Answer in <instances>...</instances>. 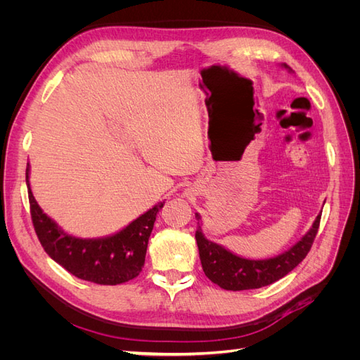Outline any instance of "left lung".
<instances>
[{"label":"left lung","mask_w":360,"mask_h":360,"mask_svg":"<svg viewBox=\"0 0 360 360\" xmlns=\"http://www.w3.org/2000/svg\"><path fill=\"white\" fill-rule=\"evenodd\" d=\"M284 68L290 69L287 64H284ZM197 217L200 219L198 214ZM320 219L321 214L317 216L312 228L299 243L288 249L287 252L269 259H246L237 257L225 248L207 240L201 233V226H198L195 238H197L204 274L213 284L230 291L254 290L274 284L288 275L308 255L314 238L319 233Z\"/></svg>","instance_id":"left-lung-1"}]
</instances>
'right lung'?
I'll return each instance as SVG.
<instances>
[{"instance_id":"right-lung-1","label":"right lung","mask_w":360,"mask_h":360,"mask_svg":"<svg viewBox=\"0 0 360 360\" xmlns=\"http://www.w3.org/2000/svg\"><path fill=\"white\" fill-rule=\"evenodd\" d=\"M27 168V186L28 183ZM31 221L45 252L76 278L101 285H118L136 278L144 267L147 245L159 202L120 233L105 238H76L61 231L51 217L41 212L28 191Z\"/></svg>"}]
</instances>
